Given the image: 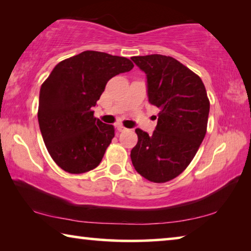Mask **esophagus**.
Wrapping results in <instances>:
<instances>
[{
	"instance_id": "34e87169",
	"label": "esophagus",
	"mask_w": 251,
	"mask_h": 251,
	"mask_svg": "<svg viewBox=\"0 0 251 251\" xmlns=\"http://www.w3.org/2000/svg\"><path fill=\"white\" fill-rule=\"evenodd\" d=\"M116 128H117V130L118 131H124V130H126V128L123 125H121V124H118L117 126H116Z\"/></svg>"
}]
</instances>
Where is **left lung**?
Instances as JSON below:
<instances>
[{
	"mask_svg": "<svg viewBox=\"0 0 251 251\" xmlns=\"http://www.w3.org/2000/svg\"><path fill=\"white\" fill-rule=\"evenodd\" d=\"M146 74L148 101L158 107L151 135L136 128L130 151L136 172L154 182H166L185 171L206 135L209 100L198 75L171 56L131 57Z\"/></svg>",
	"mask_w": 251,
	"mask_h": 251,
	"instance_id": "8db88e82",
	"label": "left lung"
}]
</instances>
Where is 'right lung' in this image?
Here are the masks:
<instances>
[{
  "label": "right lung",
  "mask_w": 251,
  "mask_h": 251,
  "mask_svg": "<svg viewBox=\"0 0 251 251\" xmlns=\"http://www.w3.org/2000/svg\"><path fill=\"white\" fill-rule=\"evenodd\" d=\"M133 67L126 57L85 50L59 62L42 84L40 129L50 157L63 171L82 174L99 166L115 130L94 117L93 107L108 80Z\"/></svg>",
  "instance_id": "1"
}]
</instances>
